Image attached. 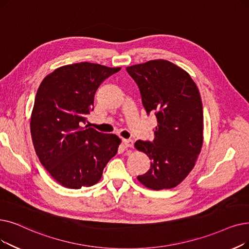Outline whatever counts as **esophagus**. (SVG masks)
<instances>
[{
	"instance_id": "34e87169",
	"label": "esophagus",
	"mask_w": 249,
	"mask_h": 249,
	"mask_svg": "<svg viewBox=\"0 0 249 249\" xmlns=\"http://www.w3.org/2000/svg\"><path fill=\"white\" fill-rule=\"evenodd\" d=\"M123 144L126 148H132L134 142L132 139H123Z\"/></svg>"
}]
</instances>
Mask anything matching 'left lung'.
<instances>
[{
    "instance_id": "left-lung-1",
    "label": "left lung",
    "mask_w": 249,
    "mask_h": 249,
    "mask_svg": "<svg viewBox=\"0 0 249 249\" xmlns=\"http://www.w3.org/2000/svg\"><path fill=\"white\" fill-rule=\"evenodd\" d=\"M134 79L147 114H156L153 142L134 146L150 160L137 180L154 190L174 188L196 166L203 142V113L199 90L190 75L167 60L126 67Z\"/></svg>"
}]
</instances>
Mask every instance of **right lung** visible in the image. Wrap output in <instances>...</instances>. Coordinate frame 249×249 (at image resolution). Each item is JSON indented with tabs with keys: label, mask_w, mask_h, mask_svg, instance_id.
Masks as SVG:
<instances>
[{
	"label": "right lung",
	"mask_w": 249,
	"mask_h": 249,
	"mask_svg": "<svg viewBox=\"0 0 249 249\" xmlns=\"http://www.w3.org/2000/svg\"><path fill=\"white\" fill-rule=\"evenodd\" d=\"M120 69L89 62L65 65L39 85L30 116L32 143L41 165L64 187L98 183L117 154L121 139L116 134L81 125L93 110L96 89Z\"/></svg>",
	"instance_id": "right-lung-1"
}]
</instances>
